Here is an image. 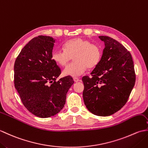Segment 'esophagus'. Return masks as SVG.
<instances>
[{"label": "esophagus", "instance_id": "obj_1", "mask_svg": "<svg viewBox=\"0 0 148 148\" xmlns=\"http://www.w3.org/2000/svg\"><path fill=\"white\" fill-rule=\"evenodd\" d=\"M73 79L74 81V82H78V81H79V78H77V77H74Z\"/></svg>", "mask_w": 148, "mask_h": 148}]
</instances>
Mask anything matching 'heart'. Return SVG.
<instances>
[{"mask_svg":"<svg viewBox=\"0 0 148 148\" xmlns=\"http://www.w3.org/2000/svg\"><path fill=\"white\" fill-rule=\"evenodd\" d=\"M102 56L100 47L91 44L88 40L82 38L72 39L66 42L64 48L53 50L52 58L56 64L64 67L74 57V62L65 68V76H79L84 74L87 67L93 69L99 64Z\"/></svg>","mask_w":148,"mask_h":148,"instance_id":"obj_1","label":"heart"}]
</instances>
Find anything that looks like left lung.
<instances>
[{"label": "left lung", "instance_id": "1", "mask_svg": "<svg viewBox=\"0 0 148 148\" xmlns=\"http://www.w3.org/2000/svg\"><path fill=\"white\" fill-rule=\"evenodd\" d=\"M105 48L99 64L84 76L83 97L86 108L92 114L108 116L121 109L127 102L136 82L130 53L117 40L99 36Z\"/></svg>", "mask_w": 148, "mask_h": 148}]
</instances>
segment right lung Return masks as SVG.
<instances>
[{"mask_svg":"<svg viewBox=\"0 0 148 148\" xmlns=\"http://www.w3.org/2000/svg\"><path fill=\"white\" fill-rule=\"evenodd\" d=\"M55 39L39 36L30 40L15 60V88L24 106L36 116L46 118L64 107L66 95L74 84L71 76L56 81L61 70L52 58Z\"/></svg>","mask_w":148,"mask_h":148,"instance_id":"1","label":"right lung"}]
</instances>
